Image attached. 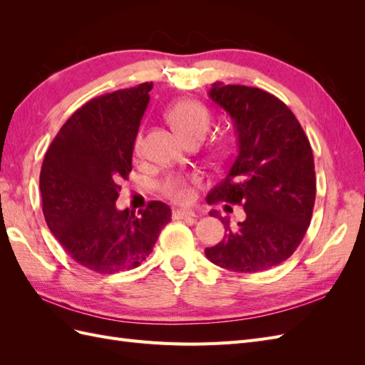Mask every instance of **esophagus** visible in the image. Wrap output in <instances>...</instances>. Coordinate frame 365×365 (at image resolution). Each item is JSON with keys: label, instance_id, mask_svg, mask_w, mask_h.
Wrapping results in <instances>:
<instances>
[{"label": "esophagus", "instance_id": "1", "mask_svg": "<svg viewBox=\"0 0 365 365\" xmlns=\"http://www.w3.org/2000/svg\"><path fill=\"white\" fill-rule=\"evenodd\" d=\"M172 216H173V219H187V217H195V212H192V210H173Z\"/></svg>", "mask_w": 365, "mask_h": 365}]
</instances>
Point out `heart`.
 Wrapping results in <instances>:
<instances>
[{"instance_id": "obj_1", "label": "heart", "mask_w": 365, "mask_h": 365, "mask_svg": "<svg viewBox=\"0 0 365 365\" xmlns=\"http://www.w3.org/2000/svg\"><path fill=\"white\" fill-rule=\"evenodd\" d=\"M168 118L172 126L180 132L181 137L187 141H201L210 128V114L207 108L200 102L195 101H180L170 106L168 111ZM143 134L138 132L135 138V149L141 148ZM196 180H185L182 176H173L165 180L163 184V190L172 201L176 202H189L193 200L195 189L192 184H196Z\"/></svg>"}]
</instances>
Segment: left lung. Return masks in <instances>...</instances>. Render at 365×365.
<instances>
[{"label":"left lung","mask_w":365,"mask_h":365,"mask_svg":"<svg viewBox=\"0 0 365 365\" xmlns=\"http://www.w3.org/2000/svg\"><path fill=\"white\" fill-rule=\"evenodd\" d=\"M208 97L233 121L237 150L208 204L242 205L245 219L205 248L207 259L235 272H260L292 256L311 224L317 193L314 155L303 128L277 97L244 85L216 82Z\"/></svg>","instance_id":"left-lung-1"}]
</instances>
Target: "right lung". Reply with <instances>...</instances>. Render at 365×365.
<instances>
[{
  "instance_id": "add662e5",
  "label": "right lung",
  "mask_w": 365,
  "mask_h": 365,
  "mask_svg": "<svg viewBox=\"0 0 365 365\" xmlns=\"http://www.w3.org/2000/svg\"><path fill=\"white\" fill-rule=\"evenodd\" d=\"M152 86L146 82L85 103L59 129L42 163L39 189L50 231L74 262L98 274L137 268L172 219L161 201L138 216L115 207Z\"/></svg>"
}]
</instances>
